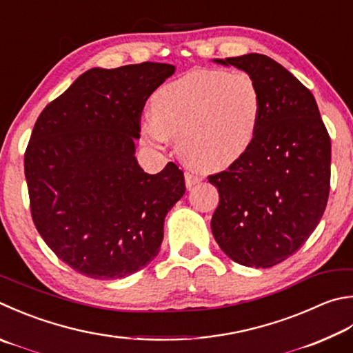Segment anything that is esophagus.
<instances>
[{"mask_svg": "<svg viewBox=\"0 0 353 353\" xmlns=\"http://www.w3.org/2000/svg\"><path fill=\"white\" fill-rule=\"evenodd\" d=\"M201 181H202L201 176L193 174V172H190V171L185 172V183H187L188 188H191V187H193V185L199 183Z\"/></svg>", "mask_w": 353, "mask_h": 353, "instance_id": "obj_1", "label": "esophagus"}]
</instances>
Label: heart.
Returning a JSON list of instances; mask_svg holds the SVG:
<instances>
[{"instance_id":"obj_1","label":"heart","mask_w":353,"mask_h":353,"mask_svg":"<svg viewBox=\"0 0 353 353\" xmlns=\"http://www.w3.org/2000/svg\"><path fill=\"white\" fill-rule=\"evenodd\" d=\"M262 92L243 70H191L160 86L142 137L152 146L177 139V150L205 170H222L252 148L259 131Z\"/></svg>"}]
</instances>
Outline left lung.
<instances>
[{
  "instance_id": "obj_1",
  "label": "left lung",
  "mask_w": 353,
  "mask_h": 353,
  "mask_svg": "<svg viewBox=\"0 0 353 353\" xmlns=\"http://www.w3.org/2000/svg\"><path fill=\"white\" fill-rule=\"evenodd\" d=\"M214 61L252 75L264 108L247 154L208 176L219 191L211 232L230 259L268 268L296 253L321 221L330 191V137L313 94L270 57Z\"/></svg>"
}]
</instances>
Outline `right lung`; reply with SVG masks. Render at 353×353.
I'll return each instance as SVG.
<instances>
[{
  "mask_svg": "<svg viewBox=\"0 0 353 353\" xmlns=\"http://www.w3.org/2000/svg\"><path fill=\"white\" fill-rule=\"evenodd\" d=\"M174 70L151 61L89 69L35 121L24 152L32 219L57 258L88 278L148 265L185 193L176 163L148 174L134 156L145 101Z\"/></svg>",
  "mask_w": 353,
  "mask_h": 353,
  "instance_id": "obj_1",
  "label": "right lung"
}]
</instances>
